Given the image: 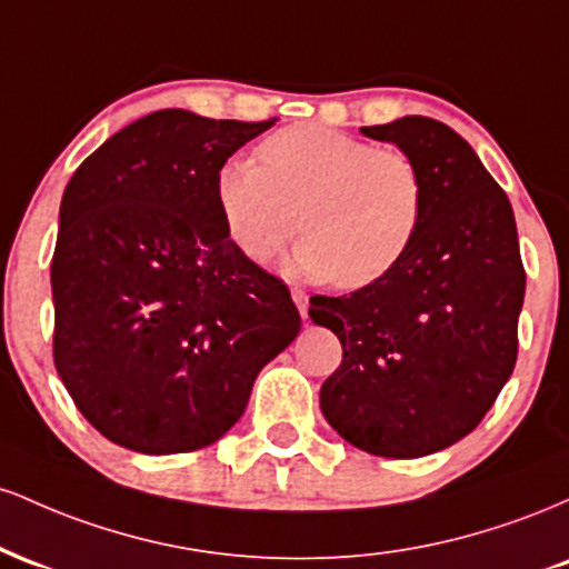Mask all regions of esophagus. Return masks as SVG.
Listing matches in <instances>:
<instances>
[{
	"label": "esophagus",
	"mask_w": 569,
	"mask_h": 569,
	"mask_svg": "<svg viewBox=\"0 0 569 569\" xmlns=\"http://www.w3.org/2000/svg\"><path fill=\"white\" fill-rule=\"evenodd\" d=\"M291 299H293V305L299 307V316L307 318V307H310V302H307V293L302 289H293Z\"/></svg>",
	"instance_id": "1"
}]
</instances>
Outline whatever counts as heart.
I'll return each mask as SVG.
<instances>
[{"instance_id":"obj_1","label":"heart","mask_w":569,"mask_h":569,"mask_svg":"<svg viewBox=\"0 0 569 569\" xmlns=\"http://www.w3.org/2000/svg\"><path fill=\"white\" fill-rule=\"evenodd\" d=\"M257 154L259 166L224 162L213 184L227 232L251 262H267L299 227L293 270L356 291L388 278L415 246L426 179L401 149L302 122L267 136Z\"/></svg>"}]
</instances>
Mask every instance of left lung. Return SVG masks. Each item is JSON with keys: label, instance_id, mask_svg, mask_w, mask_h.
<instances>
[{"label": "left lung", "instance_id": "1", "mask_svg": "<svg viewBox=\"0 0 569 569\" xmlns=\"http://www.w3.org/2000/svg\"><path fill=\"white\" fill-rule=\"evenodd\" d=\"M426 179V219L403 262L350 297L310 299L342 342L321 411L352 447L422 457L485 420L519 352L525 264L513 208L471 143L430 117L361 128Z\"/></svg>", "mask_w": 569, "mask_h": 569}]
</instances>
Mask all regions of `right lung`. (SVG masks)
Listing matches in <instances>:
<instances>
[{
	"mask_svg": "<svg viewBox=\"0 0 569 569\" xmlns=\"http://www.w3.org/2000/svg\"><path fill=\"white\" fill-rule=\"evenodd\" d=\"M276 120L160 109L77 168L58 217L53 361L98 433L143 455L208 447L299 335L286 283L234 246L219 168Z\"/></svg>",
	"mask_w": 569,
	"mask_h": 569,
	"instance_id": "obj_1",
	"label": "right lung"
}]
</instances>
